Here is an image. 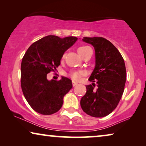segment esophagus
Segmentation results:
<instances>
[{
  "instance_id": "1",
  "label": "esophagus",
  "mask_w": 146,
  "mask_h": 146,
  "mask_svg": "<svg viewBox=\"0 0 146 146\" xmlns=\"http://www.w3.org/2000/svg\"><path fill=\"white\" fill-rule=\"evenodd\" d=\"M72 83H73V87L76 86V85H77V84H78V83L75 82V81H73V82H72Z\"/></svg>"
}]
</instances>
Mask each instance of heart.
<instances>
[{
    "label": "heart",
    "instance_id": "heart-1",
    "mask_svg": "<svg viewBox=\"0 0 146 146\" xmlns=\"http://www.w3.org/2000/svg\"><path fill=\"white\" fill-rule=\"evenodd\" d=\"M89 48L87 46H81L78 48V53L79 55H81V54L85 50H86L87 48ZM84 74V72L83 71H74L73 73H71V77L73 78L74 80H79L81 78V77Z\"/></svg>",
    "mask_w": 146,
    "mask_h": 146
}]
</instances>
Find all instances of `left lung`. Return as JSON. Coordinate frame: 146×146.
Returning <instances> with one entry per match:
<instances>
[{"mask_svg":"<svg viewBox=\"0 0 146 146\" xmlns=\"http://www.w3.org/2000/svg\"><path fill=\"white\" fill-rule=\"evenodd\" d=\"M83 41L91 44L95 49L96 66L89 81H97L86 85L87 91L80 104L83 111L95 117L110 114L117 106L126 81L125 62L117 48L103 37H83Z\"/></svg>","mask_w":146,"mask_h":146,"instance_id":"obj_1","label":"left lung"}]
</instances>
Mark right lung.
Returning a JSON list of instances; mask_svg holds the SVG:
<instances>
[{
  "mask_svg": "<svg viewBox=\"0 0 146 146\" xmlns=\"http://www.w3.org/2000/svg\"><path fill=\"white\" fill-rule=\"evenodd\" d=\"M75 36L48 35L29 46L21 63V88L28 104L42 115L57 112L64 96L73 87L71 79L48 80L46 75L57 70L63 54L77 41Z\"/></svg>",
  "mask_w": 146,
  "mask_h": 146,
  "instance_id": "add662e5",
  "label": "right lung"
}]
</instances>
